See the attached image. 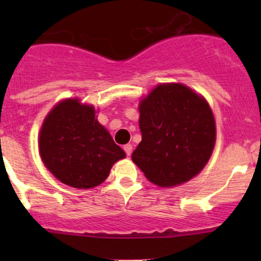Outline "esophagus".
<instances>
[{"instance_id":"esophagus-1","label":"esophagus","mask_w":261,"mask_h":261,"mask_svg":"<svg viewBox=\"0 0 261 261\" xmlns=\"http://www.w3.org/2000/svg\"><path fill=\"white\" fill-rule=\"evenodd\" d=\"M123 150H125L126 155H131V152H133V145H131V144H127V145L123 146Z\"/></svg>"}]
</instances>
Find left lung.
<instances>
[{
	"instance_id": "8db88e82",
	"label": "left lung",
	"mask_w": 261,
	"mask_h": 261,
	"mask_svg": "<svg viewBox=\"0 0 261 261\" xmlns=\"http://www.w3.org/2000/svg\"><path fill=\"white\" fill-rule=\"evenodd\" d=\"M143 139L133 162L160 187H173L198 174L216 140L213 114L203 97L183 84H160L143 99Z\"/></svg>"
}]
</instances>
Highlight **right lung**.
Returning a JSON list of instances; mask_svg holds the SVG:
<instances>
[{
    "mask_svg": "<svg viewBox=\"0 0 261 261\" xmlns=\"http://www.w3.org/2000/svg\"><path fill=\"white\" fill-rule=\"evenodd\" d=\"M41 159L62 183L73 188L98 186L112 165L126 156L109 131L94 117V109L65 99L46 116L39 139Z\"/></svg>",
    "mask_w": 261,
    "mask_h": 261,
    "instance_id": "right-lung-1",
    "label": "right lung"
}]
</instances>
